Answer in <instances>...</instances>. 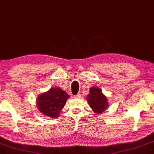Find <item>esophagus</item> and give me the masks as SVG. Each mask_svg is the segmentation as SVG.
<instances>
[{"mask_svg":"<svg viewBox=\"0 0 154 154\" xmlns=\"http://www.w3.org/2000/svg\"><path fill=\"white\" fill-rule=\"evenodd\" d=\"M81 97H82V95H81L80 94H77V95H75L74 96V98H80Z\"/></svg>","mask_w":154,"mask_h":154,"instance_id":"obj_1","label":"esophagus"}]
</instances>
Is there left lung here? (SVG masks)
<instances>
[{"instance_id": "left-lung-1", "label": "left lung", "mask_w": 154, "mask_h": 154, "mask_svg": "<svg viewBox=\"0 0 154 154\" xmlns=\"http://www.w3.org/2000/svg\"><path fill=\"white\" fill-rule=\"evenodd\" d=\"M89 95L87 96L88 103L95 113L100 114L108 108L107 98L103 94L99 88L93 86L90 88Z\"/></svg>"}]
</instances>
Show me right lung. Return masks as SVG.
I'll return each mask as SVG.
<instances>
[{
	"mask_svg": "<svg viewBox=\"0 0 154 154\" xmlns=\"http://www.w3.org/2000/svg\"><path fill=\"white\" fill-rule=\"evenodd\" d=\"M69 96L60 88H51L48 92L38 96L36 105L38 111L49 118H58L60 112L66 104Z\"/></svg>",
	"mask_w": 154,
	"mask_h": 154,
	"instance_id": "right-lung-1",
	"label": "right lung"
}]
</instances>
